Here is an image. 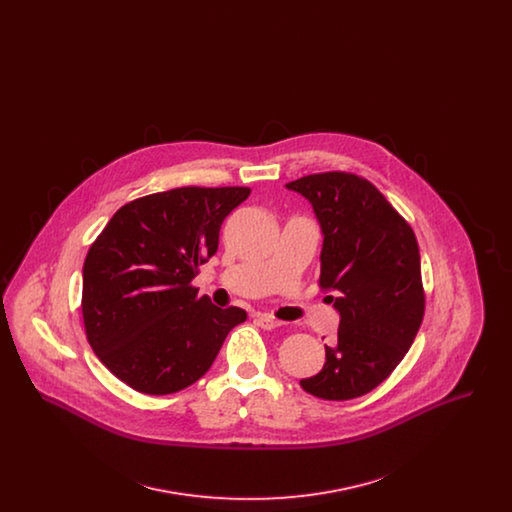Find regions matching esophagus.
<instances>
[{"label":"esophagus","instance_id":"esophagus-1","mask_svg":"<svg viewBox=\"0 0 512 512\" xmlns=\"http://www.w3.org/2000/svg\"><path fill=\"white\" fill-rule=\"evenodd\" d=\"M255 322H257L261 328H265V330H272V328L282 326V322H280V320L268 317V315H257V317H255Z\"/></svg>","mask_w":512,"mask_h":512}]
</instances>
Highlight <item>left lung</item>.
I'll return each instance as SVG.
<instances>
[{
	"mask_svg": "<svg viewBox=\"0 0 512 512\" xmlns=\"http://www.w3.org/2000/svg\"><path fill=\"white\" fill-rule=\"evenodd\" d=\"M315 211L324 236L318 286L340 313L338 340L301 388L328 401L361 397L403 361L424 317L413 228L374 184L349 172L309 174L286 184Z\"/></svg>",
	"mask_w": 512,
	"mask_h": 512,
	"instance_id": "obj_1",
	"label": "left lung"
}]
</instances>
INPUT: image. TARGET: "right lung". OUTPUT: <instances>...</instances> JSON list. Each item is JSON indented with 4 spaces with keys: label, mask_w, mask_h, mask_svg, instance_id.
<instances>
[{
    "label": "right lung",
    "mask_w": 512,
    "mask_h": 512,
    "mask_svg": "<svg viewBox=\"0 0 512 512\" xmlns=\"http://www.w3.org/2000/svg\"><path fill=\"white\" fill-rule=\"evenodd\" d=\"M249 188H174L113 215L82 268V318L99 361L132 390L169 395L197 382L240 307L220 309L192 280L219 247L222 220Z\"/></svg>",
    "instance_id": "1"
}]
</instances>
